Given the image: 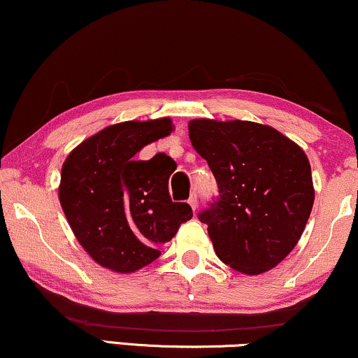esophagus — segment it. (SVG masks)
<instances>
[{
    "label": "esophagus",
    "mask_w": 358,
    "mask_h": 358,
    "mask_svg": "<svg viewBox=\"0 0 358 358\" xmlns=\"http://www.w3.org/2000/svg\"><path fill=\"white\" fill-rule=\"evenodd\" d=\"M189 206L192 207L194 210H196V208H197V196H196V194H192V196L189 197Z\"/></svg>",
    "instance_id": "esophagus-1"
}]
</instances>
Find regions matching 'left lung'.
Listing matches in <instances>:
<instances>
[{
    "mask_svg": "<svg viewBox=\"0 0 358 358\" xmlns=\"http://www.w3.org/2000/svg\"><path fill=\"white\" fill-rule=\"evenodd\" d=\"M189 138L219 185V199L199 213L217 257L245 275L275 268L313 210L308 156L275 128L241 120H192Z\"/></svg>",
    "mask_w": 358,
    "mask_h": 358,
    "instance_id": "obj_1",
    "label": "left lung"
}]
</instances>
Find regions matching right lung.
Instances as JSON below:
<instances>
[{
	"label": "right lung",
	"instance_id": "right-lung-1",
	"mask_svg": "<svg viewBox=\"0 0 358 358\" xmlns=\"http://www.w3.org/2000/svg\"><path fill=\"white\" fill-rule=\"evenodd\" d=\"M173 131L169 118L123 122L82 141L62 166L59 201L83 250L103 268L133 273L159 257V247L192 219L185 202H173L169 176L176 162L136 152Z\"/></svg>",
	"mask_w": 358,
	"mask_h": 358
}]
</instances>
